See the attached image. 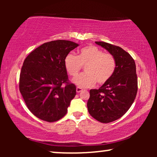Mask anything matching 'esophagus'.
<instances>
[{"label":"esophagus","mask_w":157,"mask_h":157,"mask_svg":"<svg viewBox=\"0 0 157 157\" xmlns=\"http://www.w3.org/2000/svg\"><path fill=\"white\" fill-rule=\"evenodd\" d=\"M83 91V89H81V88H80V87H77L76 88V92L77 93H80V92H81Z\"/></svg>","instance_id":"34e87169"}]
</instances>
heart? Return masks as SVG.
Here are the masks:
<instances>
[{
	"label": "heart",
	"instance_id": "b5f03b06",
	"mask_svg": "<svg viewBox=\"0 0 157 157\" xmlns=\"http://www.w3.org/2000/svg\"><path fill=\"white\" fill-rule=\"evenodd\" d=\"M64 66L68 74L73 77L84 66L85 73L73 79V82L80 88H89L93 86L96 81L99 85L108 82L114 74L117 61L111 53L90 45L80 49L78 56L74 53L66 55Z\"/></svg>",
	"mask_w": 157,
	"mask_h": 157
}]
</instances>
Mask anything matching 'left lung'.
Wrapping results in <instances>:
<instances>
[{
    "label": "left lung",
    "instance_id": "obj_1",
    "mask_svg": "<svg viewBox=\"0 0 157 157\" xmlns=\"http://www.w3.org/2000/svg\"><path fill=\"white\" fill-rule=\"evenodd\" d=\"M115 57L117 68L110 80L98 89L90 90L87 108L90 115L101 123H110L126 113L134 101L138 89L136 64L121 47L96 41Z\"/></svg>",
    "mask_w": 157,
    "mask_h": 157
}]
</instances>
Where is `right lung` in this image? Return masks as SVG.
Masks as SVG:
<instances>
[{
    "mask_svg": "<svg viewBox=\"0 0 157 157\" xmlns=\"http://www.w3.org/2000/svg\"><path fill=\"white\" fill-rule=\"evenodd\" d=\"M78 46L70 40H52L38 46L24 60L19 90L28 109L38 119L56 121L67 113L76 87L68 81L64 59Z\"/></svg>",
    "mask_w": 157,
    "mask_h": 157,
    "instance_id": "1",
    "label": "right lung"
}]
</instances>
